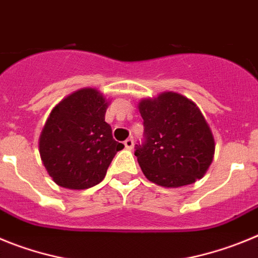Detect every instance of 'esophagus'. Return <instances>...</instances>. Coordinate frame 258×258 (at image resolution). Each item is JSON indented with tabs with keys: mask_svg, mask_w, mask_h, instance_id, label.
Returning <instances> with one entry per match:
<instances>
[{
	"mask_svg": "<svg viewBox=\"0 0 258 258\" xmlns=\"http://www.w3.org/2000/svg\"><path fill=\"white\" fill-rule=\"evenodd\" d=\"M124 146H125V149L132 150V149H133V146H134L133 140H132V138H127V140L124 142Z\"/></svg>",
	"mask_w": 258,
	"mask_h": 258,
	"instance_id": "esophagus-1",
	"label": "esophagus"
}]
</instances>
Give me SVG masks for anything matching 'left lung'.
<instances>
[{"label":"left lung","instance_id":"left-lung-1","mask_svg":"<svg viewBox=\"0 0 258 258\" xmlns=\"http://www.w3.org/2000/svg\"><path fill=\"white\" fill-rule=\"evenodd\" d=\"M145 140L137 160L146 178L164 187L191 184L206 174L214 138L199 107L178 93L165 92L138 104Z\"/></svg>","mask_w":258,"mask_h":258}]
</instances>
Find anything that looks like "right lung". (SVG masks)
Instances as JSON below:
<instances>
[{"label": "right lung", "instance_id": "1", "mask_svg": "<svg viewBox=\"0 0 258 258\" xmlns=\"http://www.w3.org/2000/svg\"><path fill=\"white\" fill-rule=\"evenodd\" d=\"M108 102L97 89H80L59 102L38 141L41 160L52 181L71 190L93 187L124 149L104 121Z\"/></svg>", "mask_w": 258, "mask_h": 258}]
</instances>
